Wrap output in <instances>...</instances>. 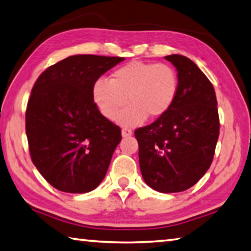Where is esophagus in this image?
<instances>
[{
    "label": "esophagus",
    "mask_w": 251,
    "mask_h": 251,
    "mask_svg": "<svg viewBox=\"0 0 251 251\" xmlns=\"http://www.w3.org/2000/svg\"><path fill=\"white\" fill-rule=\"evenodd\" d=\"M133 134V131H131L129 128H123L122 129V136L123 137H129Z\"/></svg>",
    "instance_id": "1"
}]
</instances>
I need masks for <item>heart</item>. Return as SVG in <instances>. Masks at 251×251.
<instances>
[{"mask_svg": "<svg viewBox=\"0 0 251 251\" xmlns=\"http://www.w3.org/2000/svg\"><path fill=\"white\" fill-rule=\"evenodd\" d=\"M179 92V76L168 63L131 61L113 72L110 81H95L92 95L100 113L114 121L126 103L117 121L135 126L149 116L156 120L165 115Z\"/></svg>", "mask_w": 251, "mask_h": 251, "instance_id": "heart-1", "label": "heart"}]
</instances>
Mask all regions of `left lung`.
<instances>
[{
  "label": "left lung",
  "mask_w": 251,
  "mask_h": 251,
  "mask_svg": "<svg viewBox=\"0 0 251 251\" xmlns=\"http://www.w3.org/2000/svg\"><path fill=\"white\" fill-rule=\"evenodd\" d=\"M165 59L176 68L179 92L171 108L152 124L135 130L146 183L161 193L193 186L208 170L220 135L213 84L188 57Z\"/></svg>",
  "instance_id": "left-lung-1"
}]
</instances>
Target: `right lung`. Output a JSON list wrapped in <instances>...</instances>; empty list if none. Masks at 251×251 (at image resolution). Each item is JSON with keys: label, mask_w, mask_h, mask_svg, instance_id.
Here are the masks:
<instances>
[{"label": "right lung", "mask_w": 251, "mask_h": 251, "mask_svg": "<svg viewBox=\"0 0 251 251\" xmlns=\"http://www.w3.org/2000/svg\"><path fill=\"white\" fill-rule=\"evenodd\" d=\"M124 59L75 54L47 68L35 82L26 108L29 153L57 190L86 193L105 176L122 133L100 113L92 89Z\"/></svg>", "instance_id": "obj_1"}]
</instances>
